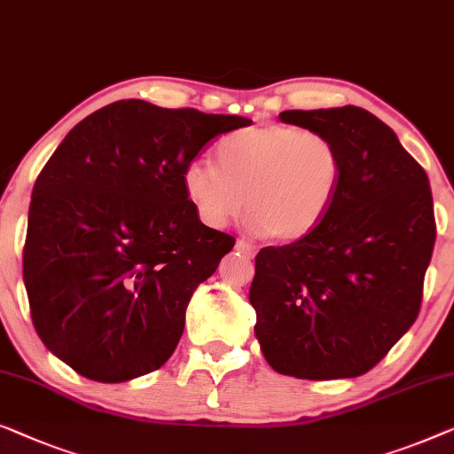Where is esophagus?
I'll return each instance as SVG.
<instances>
[{
	"label": "esophagus",
	"instance_id": "obj_1",
	"mask_svg": "<svg viewBox=\"0 0 454 454\" xmlns=\"http://www.w3.org/2000/svg\"><path fill=\"white\" fill-rule=\"evenodd\" d=\"M235 249H238L239 254L246 255V258H254V254H255V247L252 246V243H247V241H243V239H239L238 243H235Z\"/></svg>",
	"mask_w": 454,
	"mask_h": 454
}]
</instances>
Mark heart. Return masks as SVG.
Masks as SVG:
<instances>
[{
	"label": "heart",
	"instance_id": "b5f03b06",
	"mask_svg": "<svg viewBox=\"0 0 454 454\" xmlns=\"http://www.w3.org/2000/svg\"><path fill=\"white\" fill-rule=\"evenodd\" d=\"M215 155L216 166L196 160L184 168V192L196 216L221 229L247 207L254 231L278 241L305 238L325 219L344 174L330 137L286 124L229 133Z\"/></svg>",
	"mask_w": 454,
	"mask_h": 454
}]
</instances>
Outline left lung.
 Returning a JSON list of instances; mask_svg holds the SVG:
<instances>
[{
	"label": "left lung",
	"instance_id": "obj_1",
	"mask_svg": "<svg viewBox=\"0 0 454 454\" xmlns=\"http://www.w3.org/2000/svg\"><path fill=\"white\" fill-rule=\"evenodd\" d=\"M278 118L330 137L344 174L311 233L255 255V338L280 374L360 377L419 313L436 241L428 176L364 108L285 110Z\"/></svg>",
	"mask_w": 454,
	"mask_h": 454
}]
</instances>
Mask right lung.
Here are the masks:
<instances>
[{
  "label": "right lung",
  "mask_w": 454,
  "mask_h": 454,
  "mask_svg": "<svg viewBox=\"0 0 454 454\" xmlns=\"http://www.w3.org/2000/svg\"><path fill=\"white\" fill-rule=\"evenodd\" d=\"M249 124L118 100L69 130L32 188L24 246L32 324L59 360L100 383L168 363L196 286L235 246L196 216L184 168Z\"/></svg>",
  "instance_id": "right-lung-1"
}]
</instances>
